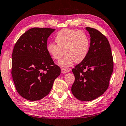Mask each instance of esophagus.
Masks as SVG:
<instances>
[{
  "label": "esophagus",
  "instance_id": "obj_1",
  "mask_svg": "<svg viewBox=\"0 0 126 126\" xmlns=\"http://www.w3.org/2000/svg\"><path fill=\"white\" fill-rule=\"evenodd\" d=\"M69 71H70V69L65 68H61L62 73H66L69 72Z\"/></svg>",
  "mask_w": 126,
  "mask_h": 126
}]
</instances>
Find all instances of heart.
Instances as JSON below:
<instances>
[{
  "instance_id": "obj_1",
  "label": "heart",
  "mask_w": 126,
  "mask_h": 126,
  "mask_svg": "<svg viewBox=\"0 0 126 126\" xmlns=\"http://www.w3.org/2000/svg\"><path fill=\"white\" fill-rule=\"evenodd\" d=\"M57 44L50 43L47 50L52 58L58 61L59 64L63 67H68L74 63H79L85 59L90 47L89 37L85 32L69 29L61 30L56 35Z\"/></svg>"
}]
</instances>
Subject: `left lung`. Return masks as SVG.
<instances>
[{
    "mask_svg": "<svg viewBox=\"0 0 126 126\" xmlns=\"http://www.w3.org/2000/svg\"><path fill=\"white\" fill-rule=\"evenodd\" d=\"M86 30L90 36L89 50L85 59L72 69L75 80L71 91L76 98L89 101L106 91L113 73V60L107 37L93 28Z\"/></svg>",
    "mask_w": 126,
    "mask_h": 126,
    "instance_id": "8db88e82",
    "label": "left lung"
}]
</instances>
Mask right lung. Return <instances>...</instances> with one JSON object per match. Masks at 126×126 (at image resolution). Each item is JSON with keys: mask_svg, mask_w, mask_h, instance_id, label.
<instances>
[{"mask_svg": "<svg viewBox=\"0 0 126 126\" xmlns=\"http://www.w3.org/2000/svg\"><path fill=\"white\" fill-rule=\"evenodd\" d=\"M55 29L35 27L19 38L12 53V75L16 89L23 98L39 100L50 91L61 68L54 63L47 41Z\"/></svg>", "mask_w": 126, "mask_h": 126, "instance_id": "right-lung-1", "label": "right lung"}]
</instances>
